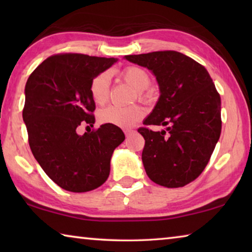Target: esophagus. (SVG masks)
Wrapping results in <instances>:
<instances>
[{"label": "esophagus", "instance_id": "1", "mask_svg": "<svg viewBox=\"0 0 252 252\" xmlns=\"http://www.w3.org/2000/svg\"><path fill=\"white\" fill-rule=\"evenodd\" d=\"M125 133H126V138H129L130 135H132V134L134 133V131H133V130H125Z\"/></svg>", "mask_w": 252, "mask_h": 252}]
</instances>
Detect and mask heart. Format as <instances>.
I'll return each mask as SVG.
<instances>
[{
    "label": "heart",
    "mask_w": 252,
    "mask_h": 252,
    "mask_svg": "<svg viewBox=\"0 0 252 252\" xmlns=\"http://www.w3.org/2000/svg\"><path fill=\"white\" fill-rule=\"evenodd\" d=\"M122 79L135 90V96L141 101H148L151 97V92L148 90L152 82L151 75L140 66L130 65L121 72ZM111 85L110 72L104 71L95 75L91 81L90 93L96 104L103 105L109 100ZM143 110L140 105L133 104L126 108L110 105L100 111L99 120L106 125H114L120 127H129L136 121L141 120Z\"/></svg>",
    "instance_id": "heart-1"
}]
</instances>
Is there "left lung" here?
Here are the masks:
<instances>
[{"instance_id":"8db88e82","label":"left lung","mask_w":252,"mask_h":252,"mask_svg":"<svg viewBox=\"0 0 252 252\" xmlns=\"http://www.w3.org/2000/svg\"><path fill=\"white\" fill-rule=\"evenodd\" d=\"M157 76L161 95L138 129L142 161L157 185L180 188L194 181L210 160L221 133V97L206 67L177 51L126 55ZM148 125H168L152 131Z\"/></svg>"}]
</instances>
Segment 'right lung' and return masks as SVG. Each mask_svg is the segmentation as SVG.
<instances>
[{
  "mask_svg": "<svg viewBox=\"0 0 252 252\" xmlns=\"http://www.w3.org/2000/svg\"><path fill=\"white\" fill-rule=\"evenodd\" d=\"M116 61L54 54L27 81L22 116L30 148L51 180L66 191L87 192L103 185L114 149L126 139L120 127L106 123L83 135L76 133L82 123L93 126L95 121L91 81Z\"/></svg>",
  "mask_w": 252,
  "mask_h": 252,
  "instance_id": "right-lung-1",
  "label": "right lung"
}]
</instances>
